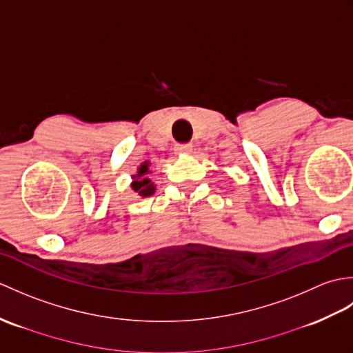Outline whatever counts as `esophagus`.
Wrapping results in <instances>:
<instances>
[{
    "instance_id": "esophagus-1",
    "label": "esophagus",
    "mask_w": 353,
    "mask_h": 353,
    "mask_svg": "<svg viewBox=\"0 0 353 353\" xmlns=\"http://www.w3.org/2000/svg\"><path fill=\"white\" fill-rule=\"evenodd\" d=\"M176 153H190L192 150L191 144H177L176 145Z\"/></svg>"
}]
</instances>
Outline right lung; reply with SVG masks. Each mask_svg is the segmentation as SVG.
I'll return each instance as SVG.
<instances>
[{
    "label": "right lung",
    "mask_w": 353,
    "mask_h": 353,
    "mask_svg": "<svg viewBox=\"0 0 353 353\" xmlns=\"http://www.w3.org/2000/svg\"><path fill=\"white\" fill-rule=\"evenodd\" d=\"M148 172V163L145 162V163H142L141 167H139V171H138V174L137 176H133V183H132V188L137 191L139 196H142V197H148V196H152V194H154V185H153V182L150 181V179H147V177H142L144 174H147Z\"/></svg>",
    "instance_id": "1"
}]
</instances>
